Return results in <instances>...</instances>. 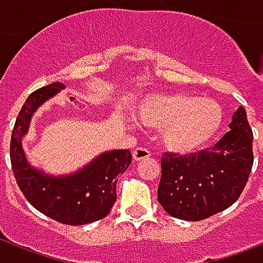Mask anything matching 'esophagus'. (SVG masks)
I'll return each instance as SVG.
<instances>
[{
    "mask_svg": "<svg viewBox=\"0 0 263 263\" xmlns=\"http://www.w3.org/2000/svg\"><path fill=\"white\" fill-rule=\"evenodd\" d=\"M152 156V153L148 152L147 148H143V147H138L134 150L132 153V158L135 161H142L144 158H148V157Z\"/></svg>",
    "mask_w": 263,
    "mask_h": 263,
    "instance_id": "obj_1",
    "label": "esophagus"
}]
</instances>
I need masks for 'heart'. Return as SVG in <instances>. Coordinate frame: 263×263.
<instances>
[{"mask_svg": "<svg viewBox=\"0 0 263 263\" xmlns=\"http://www.w3.org/2000/svg\"><path fill=\"white\" fill-rule=\"evenodd\" d=\"M136 115L148 127L162 128L161 140L177 154L202 150L222 124V109L212 98L185 92H160L140 101Z\"/></svg>", "mask_w": 263, "mask_h": 263, "instance_id": "1", "label": "heart"}]
</instances>
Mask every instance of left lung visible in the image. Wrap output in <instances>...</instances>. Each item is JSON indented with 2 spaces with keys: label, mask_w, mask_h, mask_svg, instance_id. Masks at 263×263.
I'll return each instance as SVG.
<instances>
[{
  "label": "left lung",
  "mask_w": 263,
  "mask_h": 263,
  "mask_svg": "<svg viewBox=\"0 0 263 263\" xmlns=\"http://www.w3.org/2000/svg\"><path fill=\"white\" fill-rule=\"evenodd\" d=\"M213 147L191 156L165 153L161 160L158 202L169 216L200 221L232 206L253 168V131L243 106Z\"/></svg>",
  "instance_id": "left-lung-1"
}]
</instances>
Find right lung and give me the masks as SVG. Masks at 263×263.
I'll return each mask as SVG.
<instances>
[{
  "instance_id": "right-lung-1",
  "label": "right lung",
  "mask_w": 263,
  "mask_h": 263,
  "mask_svg": "<svg viewBox=\"0 0 263 263\" xmlns=\"http://www.w3.org/2000/svg\"><path fill=\"white\" fill-rule=\"evenodd\" d=\"M64 88V84L51 83L26 99L12 131L10 164L23 195L38 212L61 224L84 225L109 214L117 199V179L131 164V152H105L76 172L61 176L31 166L23 150V138L36 109Z\"/></svg>"
}]
</instances>
